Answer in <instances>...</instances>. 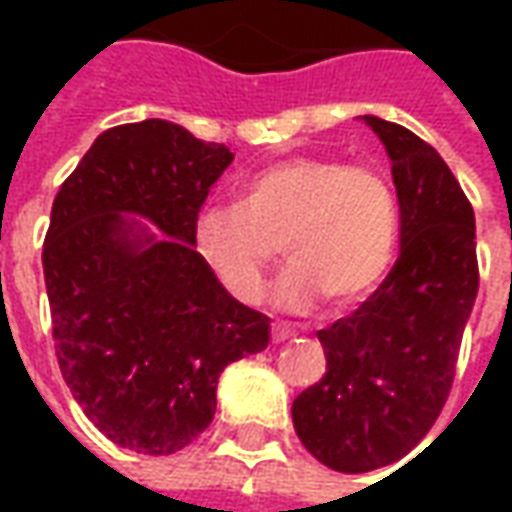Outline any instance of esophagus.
I'll return each mask as SVG.
<instances>
[{
    "instance_id": "1",
    "label": "esophagus",
    "mask_w": 512,
    "mask_h": 512,
    "mask_svg": "<svg viewBox=\"0 0 512 512\" xmlns=\"http://www.w3.org/2000/svg\"><path fill=\"white\" fill-rule=\"evenodd\" d=\"M290 337H293V332H290L288 326H279V323L271 326V340H274V343H285Z\"/></svg>"
}]
</instances>
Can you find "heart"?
I'll use <instances>...</instances> for the list:
<instances>
[{
    "label": "heart",
    "instance_id": "b5f03b06",
    "mask_svg": "<svg viewBox=\"0 0 512 512\" xmlns=\"http://www.w3.org/2000/svg\"><path fill=\"white\" fill-rule=\"evenodd\" d=\"M400 233V208L384 172L340 158L293 156L241 183V205H205L194 246L230 296H263L282 244L290 268L277 304L310 312L326 296L354 307L384 282Z\"/></svg>",
    "mask_w": 512,
    "mask_h": 512
}]
</instances>
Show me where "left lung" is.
<instances>
[{"label": "left lung", "instance_id": "obj_1", "mask_svg": "<svg viewBox=\"0 0 512 512\" xmlns=\"http://www.w3.org/2000/svg\"><path fill=\"white\" fill-rule=\"evenodd\" d=\"M392 158L400 257L359 310L318 332L326 373L293 400L301 444L334 472L400 461L439 419L477 299L474 211L444 158L365 115Z\"/></svg>", "mask_w": 512, "mask_h": 512}]
</instances>
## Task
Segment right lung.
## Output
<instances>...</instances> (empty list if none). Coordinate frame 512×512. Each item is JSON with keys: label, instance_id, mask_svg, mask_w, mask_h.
<instances>
[{"label": "right lung", "instance_id": "1", "mask_svg": "<svg viewBox=\"0 0 512 512\" xmlns=\"http://www.w3.org/2000/svg\"><path fill=\"white\" fill-rule=\"evenodd\" d=\"M230 161V147L178 123H126L95 139L51 205L43 277L57 362L87 419L126 450H183L211 425L224 367L268 345L266 315L235 301L194 249L197 213Z\"/></svg>", "mask_w": 512, "mask_h": 512}]
</instances>
